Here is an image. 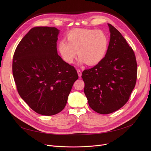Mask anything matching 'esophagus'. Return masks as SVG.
Returning <instances> with one entry per match:
<instances>
[{"instance_id": "34e87169", "label": "esophagus", "mask_w": 151, "mask_h": 151, "mask_svg": "<svg viewBox=\"0 0 151 151\" xmlns=\"http://www.w3.org/2000/svg\"><path fill=\"white\" fill-rule=\"evenodd\" d=\"M77 74H78L79 77H81V76H82V72H81V70H79V69H77Z\"/></svg>"}]
</instances>
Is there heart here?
Segmentation results:
<instances>
[{
	"label": "heart",
	"mask_w": 151,
	"mask_h": 151,
	"mask_svg": "<svg viewBox=\"0 0 151 151\" xmlns=\"http://www.w3.org/2000/svg\"><path fill=\"white\" fill-rule=\"evenodd\" d=\"M66 39L67 42H59L58 50L68 63H73L77 52L80 62L96 65L104 58L108 48V36L101 29H75L67 34Z\"/></svg>",
	"instance_id": "obj_1"
}]
</instances>
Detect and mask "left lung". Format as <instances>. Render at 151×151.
Returning a JSON list of instances; mask_svg holds the SVG:
<instances>
[{
	"label": "left lung",
	"mask_w": 151,
	"mask_h": 151,
	"mask_svg": "<svg viewBox=\"0 0 151 151\" xmlns=\"http://www.w3.org/2000/svg\"><path fill=\"white\" fill-rule=\"evenodd\" d=\"M108 24L110 40L106 55L96 65L84 70L82 76L89 106L103 115L124 106L137 77L134 50L115 27Z\"/></svg>",
	"instance_id": "left-lung-1"
}]
</instances>
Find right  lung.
I'll list each match as a JSON object with an SVG mask.
<instances>
[{"mask_svg": "<svg viewBox=\"0 0 151 151\" xmlns=\"http://www.w3.org/2000/svg\"><path fill=\"white\" fill-rule=\"evenodd\" d=\"M59 30L35 27L15 50L12 74L19 96L33 111L45 116L60 113L78 74L58 55Z\"/></svg>", "mask_w": 151, "mask_h": 151, "instance_id": "right-lung-1", "label": "right lung"}]
</instances>
